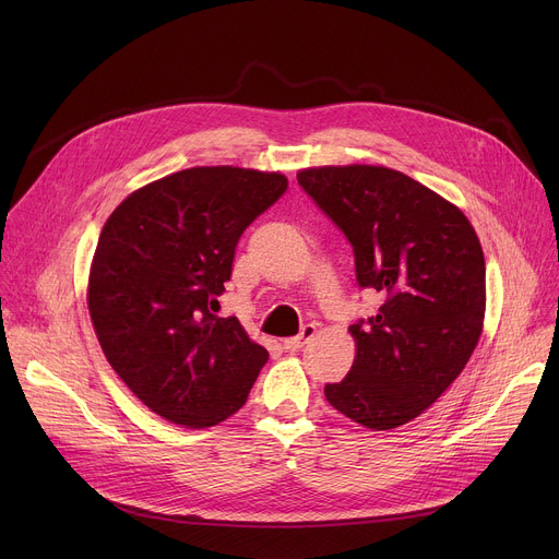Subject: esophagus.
Masks as SVG:
<instances>
[{
	"instance_id": "34e87169",
	"label": "esophagus",
	"mask_w": 559,
	"mask_h": 559,
	"mask_svg": "<svg viewBox=\"0 0 559 559\" xmlns=\"http://www.w3.org/2000/svg\"><path fill=\"white\" fill-rule=\"evenodd\" d=\"M313 334H316V325L307 323V325H302V330H300V334H298V336L285 338V341H283V347H285L287 352H298L307 341H311V338H313Z\"/></svg>"
}]
</instances>
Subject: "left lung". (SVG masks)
<instances>
[{
    "label": "left lung",
    "instance_id": "1",
    "mask_svg": "<svg viewBox=\"0 0 559 559\" xmlns=\"http://www.w3.org/2000/svg\"><path fill=\"white\" fill-rule=\"evenodd\" d=\"M354 248L360 289L384 296L349 328L356 358L328 403L386 431L418 418L460 376L483 334L485 254L468 218L412 177L380 166L296 175Z\"/></svg>",
    "mask_w": 559,
    "mask_h": 559
}]
</instances>
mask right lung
Segmentation results:
<instances>
[{"label": "right lung", "instance_id": "1", "mask_svg": "<svg viewBox=\"0 0 559 559\" xmlns=\"http://www.w3.org/2000/svg\"><path fill=\"white\" fill-rule=\"evenodd\" d=\"M285 190L278 173L188 168L132 192L106 221L91 318L117 376L162 418L205 429L246 405L267 349L212 307L238 238Z\"/></svg>", "mask_w": 559, "mask_h": 559}]
</instances>
